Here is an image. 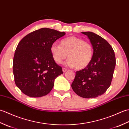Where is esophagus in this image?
I'll return each mask as SVG.
<instances>
[{
	"label": "esophagus",
	"instance_id": "obj_1",
	"mask_svg": "<svg viewBox=\"0 0 129 129\" xmlns=\"http://www.w3.org/2000/svg\"><path fill=\"white\" fill-rule=\"evenodd\" d=\"M67 70H68V69H66V68H62V72H64V73H65V72H66Z\"/></svg>",
	"mask_w": 129,
	"mask_h": 129
}]
</instances>
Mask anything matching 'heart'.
Returning <instances> with one entry per match:
<instances>
[{
	"mask_svg": "<svg viewBox=\"0 0 129 129\" xmlns=\"http://www.w3.org/2000/svg\"><path fill=\"white\" fill-rule=\"evenodd\" d=\"M50 51L55 61L61 63L68 57L67 64L77 69H84L92 59L94 50L91 43L82 38L71 36L63 39L60 45L53 43Z\"/></svg>",
	"mask_w": 129,
	"mask_h": 129,
	"instance_id": "heart-1",
	"label": "heart"
}]
</instances>
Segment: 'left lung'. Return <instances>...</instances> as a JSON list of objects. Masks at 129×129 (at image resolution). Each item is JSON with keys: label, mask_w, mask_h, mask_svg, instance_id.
Segmentation results:
<instances>
[{"label": "left lung", "mask_w": 129, "mask_h": 129, "mask_svg": "<svg viewBox=\"0 0 129 129\" xmlns=\"http://www.w3.org/2000/svg\"><path fill=\"white\" fill-rule=\"evenodd\" d=\"M81 33L90 39L94 53L88 66L76 72L72 87L79 96L94 98L103 95L110 86L115 55L113 48L104 38L91 31Z\"/></svg>", "instance_id": "left-lung-1"}]
</instances>
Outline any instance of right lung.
<instances>
[{
    "label": "right lung",
    "mask_w": 129,
    "mask_h": 129,
    "mask_svg": "<svg viewBox=\"0 0 129 129\" xmlns=\"http://www.w3.org/2000/svg\"><path fill=\"white\" fill-rule=\"evenodd\" d=\"M65 35L54 29L41 28L26 35L19 43L13 58V74L16 85L32 98L49 94L54 80L63 73L55 61L51 45Z\"/></svg>",
    "instance_id": "right-lung-1"
}]
</instances>
